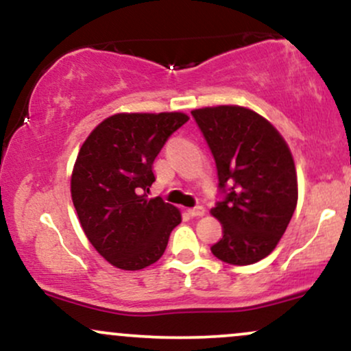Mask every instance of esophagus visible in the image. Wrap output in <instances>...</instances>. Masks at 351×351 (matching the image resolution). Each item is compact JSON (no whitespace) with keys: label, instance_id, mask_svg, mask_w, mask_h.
I'll list each match as a JSON object with an SVG mask.
<instances>
[{"label":"esophagus","instance_id":"34e87169","mask_svg":"<svg viewBox=\"0 0 351 351\" xmlns=\"http://www.w3.org/2000/svg\"><path fill=\"white\" fill-rule=\"evenodd\" d=\"M188 213H189V216H193V217H201V216H204V208L203 206L191 208V209H188Z\"/></svg>","mask_w":351,"mask_h":351}]
</instances>
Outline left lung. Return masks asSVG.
I'll list each match as a JSON object with an SVG mask.
<instances>
[{"mask_svg":"<svg viewBox=\"0 0 351 351\" xmlns=\"http://www.w3.org/2000/svg\"><path fill=\"white\" fill-rule=\"evenodd\" d=\"M215 156L219 191L211 209L223 237L211 252L232 265H249L276 249L297 206L292 153L276 127L239 106L191 112Z\"/></svg>","mask_w":351,"mask_h":351,"instance_id":"8db88e82","label":"left lung"}]
</instances>
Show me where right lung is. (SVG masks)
I'll return each mask as SVG.
<instances>
[{
  "label": "right lung",
  "mask_w": 351,
  "mask_h": 351,
  "mask_svg": "<svg viewBox=\"0 0 351 351\" xmlns=\"http://www.w3.org/2000/svg\"><path fill=\"white\" fill-rule=\"evenodd\" d=\"M181 112L115 114L100 122L80 147L71 195L80 226L104 259L140 271L163 256L181 213L147 198L156 155L181 125Z\"/></svg>",
  "instance_id": "obj_1"
}]
</instances>
